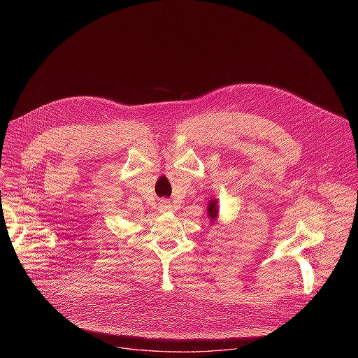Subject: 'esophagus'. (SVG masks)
<instances>
[{"mask_svg": "<svg viewBox=\"0 0 358 358\" xmlns=\"http://www.w3.org/2000/svg\"><path fill=\"white\" fill-rule=\"evenodd\" d=\"M158 206H159V210H161V212L171 210V204H170V201H169V200H159Z\"/></svg>", "mask_w": 358, "mask_h": 358, "instance_id": "esophagus-1", "label": "esophagus"}]
</instances>
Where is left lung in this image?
Here are the masks:
<instances>
[{"label":"left lung","instance_id":"obj_1","mask_svg":"<svg viewBox=\"0 0 358 358\" xmlns=\"http://www.w3.org/2000/svg\"><path fill=\"white\" fill-rule=\"evenodd\" d=\"M218 213H220V203H218V199H212L209 200L208 203V218L210 222H215L216 220H218Z\"/></svg>","mask_w":358,"mask_h":358}]
</instances>
